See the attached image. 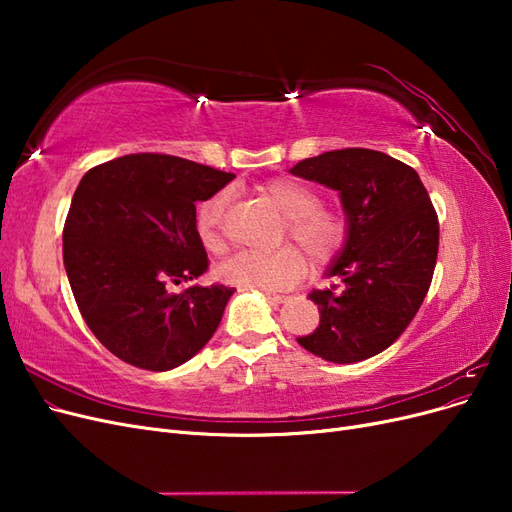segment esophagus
<instances>
[{"label": "esophagus", "instance_id": "esophagus-1", "mask_svg": "<svg viewBox=\"0 0 512 512\" xmlns=\"http://www.w3.org/2000/svg\"><path fill=\"white\" fill-rule=\"evenodd\" d=\"M265 297H267L269 301H273V303H284V301H288L286 294H280V292H271V290H265Z\"/></svg>", "mask_w": 512, "mask_h": 512}]
</instances>
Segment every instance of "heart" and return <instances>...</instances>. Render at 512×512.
Here are the masks:
<instances>
[{
  "label": "heart",
  "instance_id": "b5f03b06",
  "mask_svg": "<svg viewBox=\"0 0 512 512\" xmlns=\"http://www.w3.org/2000/svg\"><path fill=\"white\" fill-rule=\"evenodd\" d=\"M260 194L284 215L282 241L297 245L309 265L322 267L344 250L348 239V222L333 207L320 205V194L301 179H271L260 188ZM228 194L218 192L200 203L196 211V230L209 252L224 250L222 220ZM305 271L301 254L292 247L271 254L239 252L218 267V277L226 284L256 290H280L297 284Z\"/></svg>",
  "mask_w": 512,
  "mask_h": 512
}]
</instances>
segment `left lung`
<instances>
[{"label": "left lung", "instance_id": "left-lung-1", "mask_svg": "<svg viewBox=\"0 0 512 512\" xmlns=\"http://www.w3.org/2000/svg\"><path fill=\"white\" fill-rule=\"evenodd\" d=\"M292 175L339 192L348 239L329 275L344 290H314L320 324L297 342L331 363L365 361L406 331L436 269L440 226L416 170L382 151L337 149L307 158Z\"/></svg>", "mask_w": 512, "mask_h": 512}]
</instances>
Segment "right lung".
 <instances>
[{"label": "right lung", "mask_w": 512, "mask_h": 512, "mask_svg": "<svg viewBox=\"0 0 512 512\" xmlns=\"http://www.w3.org/2000/svg\"><path fill=\"white\" fill-rule=\"evenodd\" d=\"M232 179L162 153H130L81 179L64 226V265L87 327L117 359L168 371L218 329L235 288H170L209 269L196 203Z\"/></svg>", "instance_id": "obj_1"}]
</instances>
